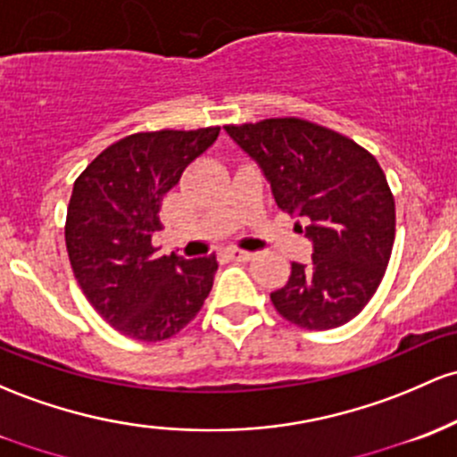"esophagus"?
<instances>
[{
  "mask_svg": "<svg viewBox=\"0 0 457 457\" xmlns=\"http://www.w3.org/2000/svg\"><path fill=\"white\" fill-rule=\"evenodd\" d=\"M228 255L232 260H237V262H249L253 258L252 252H243V249H229Z\"/></svg>",
  "mask_w": 457,
  "mask_h": 457,
  "instance_id": "obj_1",
  "label": "esophagus"
}]
</instances>
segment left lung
<instances>
[{"instance_id": "1", "label": "left lung", "mask_w": 457, "mask_h": 457, "mask_svg": "<svg viewBox=\"0 0 457 457\" xmlns=\"http://www.w3.org/2000/svg\"><path fill=\"white\" fill-rule=\"evenodd\" d=\"M255 160L275 204L308 225L312 262L290 264L270 302L305 329H332L358 317L388 267L395 199L378 160L358 143L303 119L225 125ZM302 228V225H299Z\"/></svg>"}]
</instances>
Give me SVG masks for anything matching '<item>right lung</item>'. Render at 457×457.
I'll return each mask as SVG.
<instances>
[{
	"instance_id": "add662e5",
	"label": "right lung",
	"mask_w": 457,
	"mask_h": 457,
	"mask_svg": "<svg viewBox=\"0 0 457 457\" xmlns=\"http://www.w3.org/2000/svg\"><path fill=\"white\" fill-rule=\"evenodd\" d=\"M220 128L160 129L117 140L75 179L64 240L79 288L117 332L143 343L171 338L197 317L217 255H155L164 195Z\"/></svg>"
}]
</instances>
